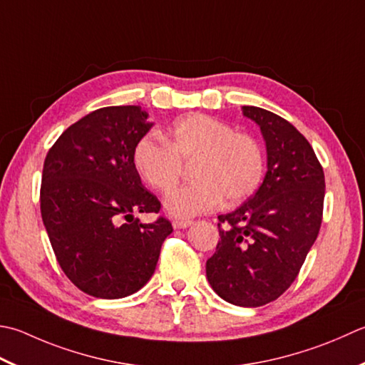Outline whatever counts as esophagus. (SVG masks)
<instances>
[{"label":"esophagus","mask_w":365,"mask_h":365,"mask_svg":"<svg viewBox=\"0 0 365 365\" xmlns=\"http://www.w3.org/2000/svg\"><path fill=\"white\" fill-rule=\"evenodd\" d=\"M191 225H192V221H190V220H174L173 221L174 230H187V227H190Z\"/></svg>","instance_id":"esophagus-1"}]
</instances>
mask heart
<instances>
[{
  "label": "heart",
  "instance_id": "heart-1",
  "mask_svg": "<svg viewBox=\"0 0 365 365\" xmlns=\"http://www.w3.org/2000/svg\"><path fill=\"white\" fill-rule=\"evenodd\" d=\"M133 163L150 187L164 195L177 187L183 164L192 163L195 182L166 199L168 212L175 217L210 212L221 199L226 205L245 201L259 187L264 174L258 142L201 113L177 120L166 140L153 134L140 138L133 150Z\"/></svg>",
  "mask_w": 365,
  "mask_h": 365
}]
</instances>
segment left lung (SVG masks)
<instances>
[{"mask_svg": "<svg viewBox=\"0 0 365 365\" xmlns=\"http://www.w3.org/2000/svg\"><path fill=\"white\" fill-rule=\"evenodd\" d=\"M242 112L261 128L267 173L245 204L218 217L220 240L205 272L226 302L261 307L291 287L315 244L326 183L309 140L289 121L255 106Z\"/></svg>", "mask_w": 365, "mask_h": 365, "instance_id": "1", "label": "left lung"}]
</instances>
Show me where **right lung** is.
Returning <instances> with one entry per match:
<instances>
[{"label": "right lung", "mask_w": 365, "mask_h": 365, "mask_svg": "<svg viewBox=\"0 0 365 365\" xmlns=\"http://www.w3.org/2000/svg\"><path fill=\"white\" fill-rule=\"evenodd\" d=\"M140 106H110L71 125L48 150L42 169L41 215L60 267L99 299H121L153 275L170 221L158 213L133 163L135 142L153 123Z\"/></svg>", "instance_id": "add662e5"}]
</instances>
